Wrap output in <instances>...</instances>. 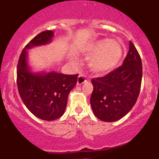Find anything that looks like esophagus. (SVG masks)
Listing matches in <instances>:
<instances>
[{"label":"esophagus","instance_id":"esophagus-1","mask_svg":"<svg viewBox=\"0 0 159 159\" xmlns=\"http://www.w3.org/2000/svg\"><path fill=\"white\" fill-rule=\"evenodd\" d=\"M85 81H86V78H85V74H80L78 78V81H77L78 85H81V84H83V83L85 82Z\"/></svg>","mask_w":159,"mask_h":159}]
</instances>
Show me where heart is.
Returning a JSON list of instances; mask_svg holds the SVG:
<instances>
[{"mask_svg": "<svg viewBox=\"0 0 159 159\" xmlns=\"http://www.w3.org/2000/svg\"><path fill=\"white\" fill-rule=\"evenodd\" d=\"M86 52L92 55L89 60L90 68L97 73L109 71L116 66L122 56V47L116 40L101 39L91 43Z\"/></svg>", "mask_w": 159, "mask_h": 159, "instance_id": "b5f03b06", "label": "heart"}]
</instances>
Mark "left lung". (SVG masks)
<instances>
[{
  "mask_svg": "<svg viewBox=\"0 0 159 159\" xmlns=\"http://www.w3.org/2000/svg\"><path fill=\"white\" fill-rule=\"evenodd\" d=\"M143 68L141 58L131 41L123 65L105 76L93 78L90 104L96 117L115 122L131 111L139 95Z\"/></svg>",
  "mask_w": 159,
  "mask_h": 159,
  "instance_id": "1",
  "label": "left lung"
}]
</instances>
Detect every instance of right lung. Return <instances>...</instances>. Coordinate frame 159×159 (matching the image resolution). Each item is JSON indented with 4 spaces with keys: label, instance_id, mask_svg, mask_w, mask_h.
Returning a JSON list of instances; mask_svg holds the SVG:
<instances>
[{
    "label": "right lung",
    "instance_id": "obj_1",
    "mask_svg": "<svg viewBox=\"0 0 159 159\" xmlns=\"http://www.w3.org/2000/svg\"><path fill=\"white\" fill-rule=\"evenodd\" d=\"M53 36L52 31H45L34 37L21 52L16 69L17 88L25 106L39 119L49 121L64 114L68 95L78 77L57 72H31L27 50L49 43Z\"/></svg>",
    "mask_w": 159,
    "mask_h": 159
}]
</instances>
